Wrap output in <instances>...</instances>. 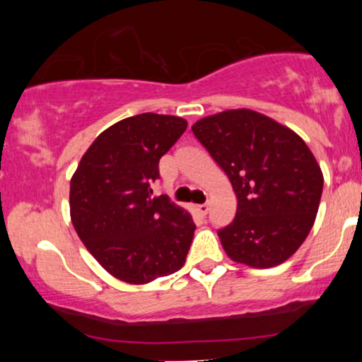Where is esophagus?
<instances>
[{
	"instance_id": "obj_1",
	"label": "esophagus",
	"mask_w": 362,
	"mask_h": 362,
	"mask_svg": "<svg viewBox=\"0 0 362 362\" xmlns=\"http://www.w3.org/2000/svg\"><path fill=\"white\" fill-rule=\"evenodd\" d=\"M194 209L197 211V214L206 216L207 211H209V204H197V206H194Z\"/></svg>"
}]
</instances>
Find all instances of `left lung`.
Segmentation results:
<instances>
[{"label": "left lung", "instance_id": "left-lung-1", "mask_svg": "<svg viewBox=\"0 0 362 362\" xmlns=\"http://www.w3.org/2000/svg\"><path fill=\"white\" fill-rule=\"evenodd\" d=\"M191 128L237 196L234 221L217 232L226 254L252 269L284 264L308 237L323 192V173L303 138L250 108Z\"/></svg>", "mask_w": 362, "mask_h": 362}]
</instances>
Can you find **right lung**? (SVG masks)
<instances>
[{"mask_svg": "<svg viewBox=\"0 0 362 362\" xmlns=\"http://www.w3.org/2000/svg\"><path fill=\"white\" fill-rule=\"evenodd\" d=\"M187 122L141 113L113 123L83 153L71 177V221L98 264L115 279L145 285L185 265L196 226L168 196L151 197L158 163Z\"/></svg>", "mask_w": 362, "mask_h": 362, "instance_id": "1", "label": "right lung"}]
</instances>
